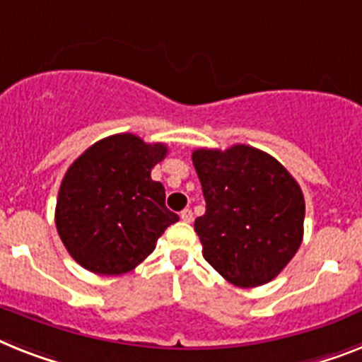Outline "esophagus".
<instances>
[{"label": "esophagus", "instance_id": "obj_1", "mask_svg": "<svg viewBox=\"0 0 362 362\" xmlns=\"http://www.w3.org/2000/svg\"><path fill=\"white\" fill-rule=\"evenodd\" d=\"M192 218H194V214L190 209H183V211H181V220H183V222L190 223L192 222Z\"/></svg>", "mask_w": 362, "mask_h": 362}]
</instances>
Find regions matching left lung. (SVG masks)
Returning a JSON list of instances; mask_svg holds the SVG:
<instances>
[{"label": "left lung", "instance_id": "1", "mask_svg": "<svg viewBox=\"0 0 362 362\" xmlns=\"http://www.w3.org/2000/svg\"><path fill=\"white\" fill-rule=\"evenodd\" d=\"M192 163L207 203L194 222L205 261L242 288L272 281L303 238L300 185L279 160L246 144L196 149Z\"/></svg>", "mask_w": 362, "mask_h": 362}]
</instances>
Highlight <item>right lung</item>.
Returning <instances> with one entry per match:
<instances>
[{"instance_id":"add662e5","label":"right lung","mask_w":362,"mask_h":362,"mask_svg":"<svg viewBox=\"0 0 362 362\" xmlns=\"http://www.w3.org/2000/svg\"><path fill=\"white\" fill-rule=\"evenodd\" d=\"M164 144L131 133L107 136L79 155L62 177L55 226L74 261L101 276L133 270L179 216L166 209L164 187L151 168Z\"/></svg>"}]
</instances>
